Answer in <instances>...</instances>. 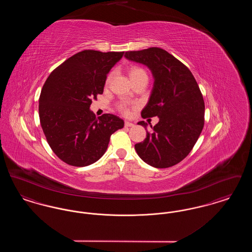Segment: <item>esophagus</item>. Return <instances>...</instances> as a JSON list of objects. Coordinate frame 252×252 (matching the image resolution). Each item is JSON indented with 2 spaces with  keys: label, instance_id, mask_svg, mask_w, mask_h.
Wrapping results in <instances>:
<instances>
[{
  "label": "esophagus",
  "instance_id": "esophagus-1",
  "mask_svg": "<svg viewBox=\"0 0 252 252\" xmlns=\"http://www.w3.org/2000/svg\"><path fill=\"white\" fill-rule=\"evenodd\" d=\"M125 126H126V127H132V126H134V124L130 123V122H126V123H125Z\"/></svg>",
  "mask_w": 252,
  "mask_h": 252
}]
</instances>
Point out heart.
Returning a JSON list of instances; mask_svg holds the SVG:
<instances>
[{"label":"heart","instance_id":"b5f03b06","mask_svg":"<svg viewBox=\"0 0 252 252\" xmlns=\"http://www.w3.org/2000/svg\"><path fill=\"white\" fill-rule=\"evenodd\" d=\"M128 75H129V78H130L131 82L139 80V79H143V78H146V79L148 78L145 70L140 66H131L128 69ZM109 79H110V75H108V78H107V83H108ZM120 108L122 110L126 112V108L125 105H121Z\"/></svg>","mask_w":252,"mask_h":252}]
</instances>
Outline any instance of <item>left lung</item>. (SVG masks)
Instances as JSON below:
<instances>
[{
	"instance_id": "obj_1",
	"label": "left lung",
	"mask_w": 252,
	"mask_h": 252,
	"mask_svg": "<svg viewBox=\"0 0 252 252\" xmlns=\"http://www.w3.org/2000/svg\"><path fill=\"white\" fill-rule=\"evenodd\" d=\"M125 58L146 66L154 84L142 117H158L135 150L147 164L171 167L191 152L203 129V96L191 71L163 49L126 52ZM147 130L144 121L138 123Z\"/></svg>"
}]
</instances>
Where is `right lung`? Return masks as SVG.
<instances>
[{"instance_id":"right-lung-1","label":"right lung","mask_w":252,"mask_h":252,"mask_svg":"<svg viewBox=\"0 0 252 252\" xmlns=\"http://www.w3.org/2000/svg\"><path fill=\"white\" fill-rule=\"evenodd\" d=\"M123 56L124 52L84 50L55 69L43 85L38 101L40 125L50 147L64 162L77 167L94 163L105 154L111 134L124 127L118 116L96 118L90 108Z\"/></svg>"}]
</instances>
